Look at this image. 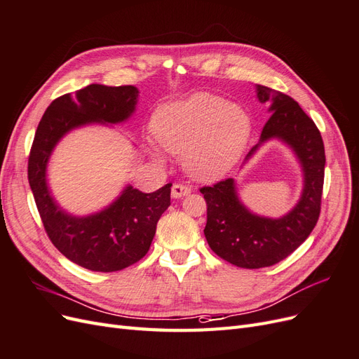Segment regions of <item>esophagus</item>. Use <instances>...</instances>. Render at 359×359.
<instances>
[{
  "instance_id": "obj_1",
  "label": "esophagus",
  "mask_w": 359,
  "mask_h": 359,
  "mask_svg": "<svg viewBox=\"0 0 359 359\" xmlns=\"http://www.w3.org/2000/svg\"><path fill=\"white\" fill-rule=\"evenodd\" d=\"M190 191L191 190L187 186H182V184H173L170 194H172L173 199H181L184 196H187V194H190Z\"/></svg>"
}]
</instances>
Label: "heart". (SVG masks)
<instances>
[{"label": "heart", "mask_w": 359, "mask_h": 359, "mask_svg": "<svg viewBox=\"0 0 359 359\" xmlns=\"http://www.w3.org/2000/svg\"><path fill=\"white\" fill-rule=\"evenodd\" d=\"M151 128L160 148L181 154L191 178L215 181L227 175L244 156L253 123L240 104L211 93H194L158 106Z\"/></svg>", "instance_id": "heart-1"}]
</instances>
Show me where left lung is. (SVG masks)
Masks as SVG:
<instances>
[{"label": "left lung", "instance_id": "8db88e82", "mask_svg": "<svg viewBox=\"0 0 359 359\" xmlns=\"http://www.w3.org/2000/svg\"><path fill=\"white\" fill-rule=\"evenodd\" d=\"M256 97L260 103H269L271 116L243 166L260 147L280 140L292 149L302 170L298 202L274 219L250 211L240 199L233 178L201 189L208 206L203 229L208 245L227 262L248 269L276 265L307 240L320 214L325 173L320 132L301 106L292 97L264 85H256Z\"/></svg>", "mask_w": 359, "mask_h": 359}]
</instances>
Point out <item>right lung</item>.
Returning a JSON list of instances; mask_svg holds the SVG:
<instances>
[{"label": "right lung", "mask_w": 359, "mask_h": 359, "mask_svg": "<svg viewBox=\"0 0 359 359\" xmlns=\"http://www.w3.org/2000/svg\"><path fill=\"white\" fill-rule=\"evenodd\" d=\"M137 102L139 90L133 85L91 83L53 100L41 116L32 142L28 181L43 226L64 256L90 271L124 269L148 253L157 222L170 205L172 184L153 193H142L127 184L103 210L74 215L53 198L48 165L64 136L93 124H123L136 112Z\"/></svg>", "instance_id": "obj_1"}]
</instances>
